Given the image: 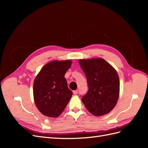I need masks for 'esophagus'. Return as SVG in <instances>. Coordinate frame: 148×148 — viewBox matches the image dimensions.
Returning <instances> with one entry per match:
<instances>
[{
  "mask_svg": "<svg viewBox=\"0 0 148 148\" xmlns=\"http://www.w3.org/2000/svg\"><path fill=\"white\" fill-rule=\"evenodd\" d=\"M73 94H74L75 95H77V94L78 93V91L77 90H75V91H73Z\"/></svg>",
  "mask_w": 148,
  "mask_h": 148,
  "instance_id": "esophagus-1",
  "label": "esophagus"
}]
</instances>
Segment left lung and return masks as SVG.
<instances>
[{"label": "left lung", "mask_w": 148, "mask_h": 148, "mask_svg": "<svg viewBox=\"0 0 148 148\" xmlns=\"http://www.w3.org/2000/svg\"><path fill=\"white\" fill-rule=\"evenodd\" d=\"M86 77L88 91L82 99L92 115L101 116L109 113L117 104L120 81L116 70L102 59L79 60Z\"/></svg>", "instance_id": "8db88e82"}]
</instances>
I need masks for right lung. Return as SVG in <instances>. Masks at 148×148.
<instances>
[{
  "label": "right lung",
  "mask_w": 148,
  "mask_h": 148,
  "mask_svg": "<svg viewBox=\"0 0 148 148\" xmlns=\"http://www.w3.org/2000/svg\"><path fill=\"white\" fill-rule=\"evenodd\" d=\"M71 65L70 60L49 62L42 67L34 79V102L39 110L47 117H59L73 95L64 77Z\"/></svg>",
  "instance_id": "obj_1"
}]
</instances>
